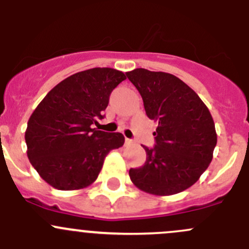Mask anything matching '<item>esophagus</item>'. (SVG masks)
Here are the masks:
<instances>
[{"mask_svg": "<svg viewBox=\"0 0 249 249\" xmlns=\"http://www.w3.org/2000/svg\"><path fill=\"white\" fill-rule=\"evenodd\" d=\"M131 144H134V141L130 139L125 140V145H131Z\"/></svg>", "mask_w": 249, "mask_h": 249, "instance_id": "34e87169", "label": "esophagus"}]
</instances>
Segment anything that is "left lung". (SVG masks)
Masks as SVG:
<instances>
[{"label": "left lung", "instance_id": "1", "mask_svg": "<svg viewBox=\"0 0 249 249\" xmlns=\"http://www.w3.org/2000/svg\"><path fill=\"white\" fill-rule=\"evenodd\" d=\"M126 77L142 96L145 114L158 123L155 145H143L145 162L130 169L132 183L148 194H178L199 180L217 144L214 122L199 95L166 72L136 69Z\"/></svg>", "mask_w": 249, "mask_h": 249}]
</instances>
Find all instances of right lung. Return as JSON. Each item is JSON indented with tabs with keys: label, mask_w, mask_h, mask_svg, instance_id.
<instances>
[{
	"label": "right lung",
	"mask_w": 249,
	"mask_h": 249,
	"mask_svg": "<svg viewBox=\"0 0 249 249\" xmlns=\"http://www.w3.org/2000/svg\"><path fill=\"white\" fill-rule=\"evenodd\" d=\"M126 76L109 67L78 72L55 85L34 110L25 141L27 158L53 188L77 190L96 180L105 158L124 144L120 132L92 129L109 95Z\"/></svg>",
	"instance_id": "obj_1"
}]
</instances>
